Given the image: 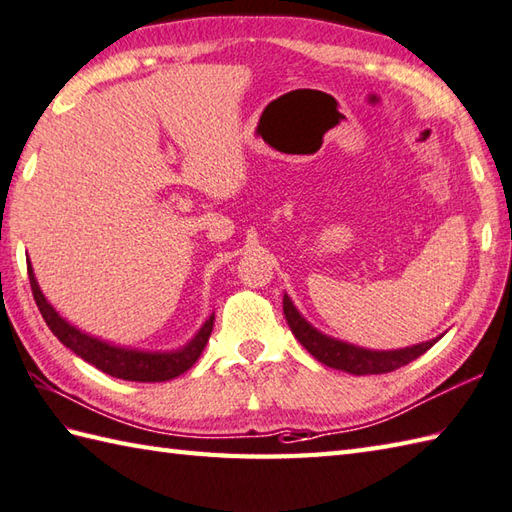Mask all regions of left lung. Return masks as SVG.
<instances>
[{
	"label": "left lung",
	"mask_w": 512,
	"mask_h": 512,
	"mask_svg": "<svg viewBox=\"0 0 512 512\" xmlns=\"http://www.w3.org/2000/svg\"><path fill=\"white\" fill-rule=\"evenodd\" d=\"M283 311L287 318V325L294 333L296 340L305 347L311 356L318 362L327 364L331 369H340L353 375H373V373H389L404 367V364L413 362L420 358L422 353L429 351L433 344L440 338L426 340L420 344H413V347L404 349H391V351H375V349H364L356 347V344L342 342L338 338H331L327 333L318 331L311 322L305 320V316L296 309L294 302L285 294L283 296Z\"/></svg>",
	"instance_id": "obj_1"
}]
</instances>
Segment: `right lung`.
I'll return each mask as SVG.
<instances>
[{"mask_svg": "<svg viewBox=\"0 0 512 512\" xmlns=\"http://www.w3.org/2000/svg\"><path fill=\"white\" fill-rule=\"evenodd\" d=\"M28 260V278L30 287H33V296L37 307L44 316L46 325L55 333L61 344H66L70 351H75L81 360H86L92 367L112 375V378L130 380V382H165L172 380L176 375L185 373L192 364L201 358L207 340L214 327V314L207 318L201 329L194 333L190 342H185L181 349L172 351H143V349H130L121 347V344H112L108 340H101L97 336L77 329L70 325L66 318L59 316V311L50 305L44 291L39 289L35 278L33 265Z\"/></svg>", "mask_w": 512, "mask_h": 512, "instance_id": "1", "label": "right lung"}]
</instances>
